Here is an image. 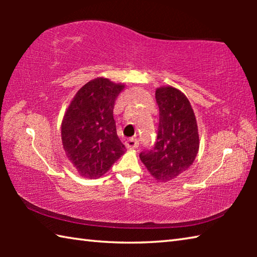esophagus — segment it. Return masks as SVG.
Listing matches in <instances>:
<instances>
[{
	"label": "esophagus",
	"instance_id": "obj_1",
	"mask_svg": "<svg viewBox=\"0 0 257 257\" xmlns=\"http://www.w3.org/2000/svg\"><path fill=\"white\" fill-rule=\"evenodd\" d=\"M124 145H125V147H127V149H129V150H134V149H137L138 145H139V143H138L137 139L129 138V139H127V141H125Z\"/></svg>",
	"mask_w": 257,
	"mask_h": 257
}]
</instances>
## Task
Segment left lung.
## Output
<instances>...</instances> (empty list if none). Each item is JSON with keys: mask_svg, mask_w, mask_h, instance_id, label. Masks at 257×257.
I'll return each mask as SVG.
<instances>
[{"mask_svg": "<svg viewBox=\"0 0 257 257\" xmlns=\"http://www.w3.org/2000/svg\"><path fill=\"white\" fill-rule=\"evenodd\" d=\"M160 108L159 132L154 147L139 154L156 180L167 182L188 170L199 149L196 118L188 98L172 86L156 89Z\"/></svg>", "mask_w": 257, "mask_h": 257, "instance_id": "1", "label": "left lung"}]
</instances>
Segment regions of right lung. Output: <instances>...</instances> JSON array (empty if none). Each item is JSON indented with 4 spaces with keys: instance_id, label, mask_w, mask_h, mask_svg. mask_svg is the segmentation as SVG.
<instances>
[{
    "instance_id": "1",
    "label": "right lung",
    "mask_w": 257,
    "mask_h": 257,
    "mask_svg": "<svg viewBox=\"0 0 257 257\" xmlns=\"http://www.w3.org/2000/svg\"><path fill=\"white\" fill-rule=\"evenodd\" d=\"M124 88L107 78H95L72 98L61 124V138L68 160L81 177L96 179L124 154L116 135L113 108Z\"/></svg>"
}]
</instances>
